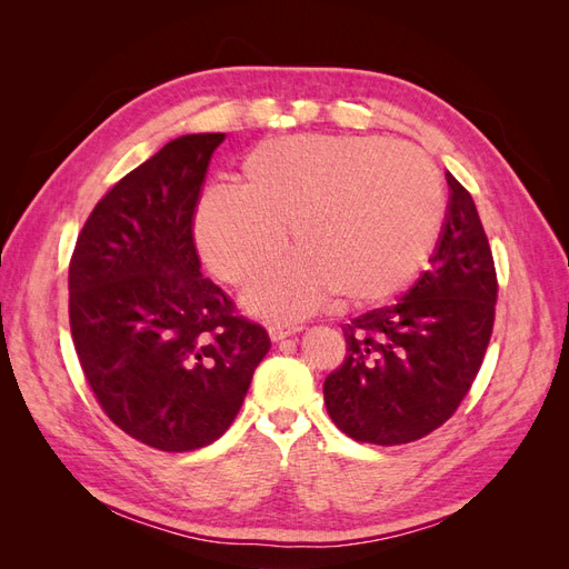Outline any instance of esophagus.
Segmentation results:
<instances>
[{"label": "esophagus", "mask_w": 569, "mask_h": 569, "mask_svg": "<svg viewBox=\"0 0 569 569\" xmlns=\"http://www.w3.org/2000/svg\"><path fill=\"white\" fill-rule=\"evenodd\" d=\"M301 330V327H295V325H272V327H268V335H270V339L272 341H282V339H287V337H291V335H297Z\"/></svg>", "instance_id": "esophagus-1"}]
</instances>
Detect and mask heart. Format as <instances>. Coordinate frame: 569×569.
I'll use <instances>...</instances> for the list:
<instances>
[{"instance_id": "obj_1", "label": "heart", "mask_w": 569, "mask_h": 569, "mask_svg": "<svg viewBox=\"0 0 569 569\" xmlns=\"http://www.w3.org/2000/svg\"><path fill=\"white\" fill-rule=\"evenodd\" d=\"M446 189L422 151L382 137L289 134L261 142L242 187L218 184L197 209V244L222 282L256 284L247 306L268 320H297L332 295L368 306L401 291L432 256Z\"/></svg>"}]
</instances>
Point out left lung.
<instances>
[{
	"label": "left lung",
	"instance_id": "obj_1",
	"mask_svg": "<svg viewBox=\"0 0 569 569\" xmlns=\"http://www.w3.org/2000/svg\"><path fill=\"white\" fill-rule=\"evenodd\" d=\"M449 213L429 270L408 295L343 325L347 356L322 393L343 435L399 446L435 432L468 396L485 360L498 299L477 206L451 173Z\"/></svg>",
	"mask_w": 569,
	"mask_h": 569
}]
</instances>
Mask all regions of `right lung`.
<instances>
[{
	"mask_svg": "<svg viewBox=\"0 0 569 569\" xmlns=\"http://www.w3.org/2000/svg\"><path fill=\"white\" fill-rule=\"evenodd\" d=\"M222 132L184 134L94 206L68 266V318L101 410L151 449L228 432L270 349L261 325L201 274L194 213Z\"/></svg>",
	"mask_w": 569,
	"mask_h": 569,
	"instance_id": "1",
	"label": "right lung"
}]
</instances>
